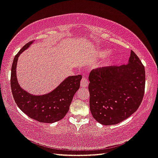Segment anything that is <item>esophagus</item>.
<instances>
[{
    "label": "esophagus",
    "mask_w": 158,
    "mask_h": 158,
    "mask_svg": "<svg viewBox=\"0 0 158 158\" xmlns=\"http://www.w3.org/2000/svg\"><path fill=\"white\" fill-rule=\"evenodd\" d=\"M88 85H89L88 79H87L86 77H83L82 79L81 80V86L83 87V88H86V87H88Z\"/></svg>",
    "instance_id": "esophagus-1"
}]
</instances>
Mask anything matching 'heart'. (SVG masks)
<instances>
[{
	"instance_id": "obj_1",
	"label": "heart",
	"mask_w": 158,
	"mask_h": 158,
	"mask_svg": "<svg viewBox=\"0 0 158 158\" xmlns=\"http://www.w3.org/2000/svg\"><path fill=\"white\" fill-rule=\"evenodd\" d=\"M109 52H110V51H108V50H103V51H101L99 52L98 56L100 57H105L109 54ZM115 58H116V56H115V55H111V56H110L108 59H107V63H111L112 61L114 60Z\"/></svg>"
}]
</instances>
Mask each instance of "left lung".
<instances>
[{"label":"left lung","mask_w":158,"mask_h":158,"mask_svg":"<svg viewBox=\"0 0 158 158\" xmlns=\"http://www.w3.org/2000/svg\"><path fill=\"white\" fill-rule=\"evenodd\" d=\"M89 79L90 110L99 123L118 124L134 113L141 103L146 73L134 51L126 65L93 69Z\"/></svg>","instance_id":"8db88e82"}]
</instances>
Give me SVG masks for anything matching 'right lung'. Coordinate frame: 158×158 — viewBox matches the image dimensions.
<instances>
[{"label":"right lung","instance_id":"1","mask_svg":"<svg viewBox=\"0 0 158 158\" xmlns=\"http://www.w3.org/2000/svg\"><path fill=\"white\" fill-rule=\"evenodd\" d=\"M33 41L22 47L15 57L11 69L10 85L17 106L30 118L43 123H53L67 113L75 93L80 87L81 75L68 77L56 89L43 96H34L22 89L18 84L16 67L18 57Z\"/></svg>","mask_w":158,"mask_h":158}]
</instances>
